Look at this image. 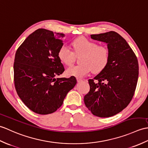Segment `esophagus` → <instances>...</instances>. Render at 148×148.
Instances as JSON below:
<instances>
[{"label":"esophagus","instance_id":"esophagus-1","mask_svg":"<svg viewBox=\"0 0 148 148\" xmlns=\"http://www.w3.org/2000/svg\"><path fill=\"white\" fill-rule=\"evenodd\" d=\"M77 82H78V83H80V82H81L82 81V80L81 78H77Z\"/></svg>","mask_w":148,"mask_h":148}]
</instances>
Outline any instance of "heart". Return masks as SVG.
<instances>
[{
  "instance_id": "heart-1",
  "label": "heart",
  "mask_w": 148,
  "mask_h": 148,
  "mask_svg": "<svg viewBox=\"0 0 148 148\" xmlns=\"http://www.w3.org/2000/svg\"><path fill=\"white\" fill-rule=\"evenodd\" d=\"M72 51L66 45L59 49L58 56L61 63L70 65L75 60V56L80 55L81 64L71 66L66 69L68 76L82 78L86 76L92 70L94 73H99L106 68L109 61V51L106 47L99 45L97 42L84 37H80L72 42Z\"/></svg>"
}]
</instances>
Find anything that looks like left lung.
<instances>
[{
  "label": "left lung",
  "instance_id": "8db88e82",
  "mask_svg": "<svg viewBox=\"0 0 148 148\" xmlns=\"http://www.w3.org/2000/svg\"><path fill=\"white\" fill-rule=\"evenodd\" d=\"M90 37L107 44L110 56L106 68L88 80L90 91L84 96V103L94 115L110 117L125 109L132 99L139 76L138 61L118 33L111 31Z\"/></svg>",
  "mask_w": 148,
  "mask_h": 148
}]
</instances>
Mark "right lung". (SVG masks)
<instances>
[{"label": "right lung", "mask_w": 148, "mask_h": 148, "mask_svg": "<svg viewBox=\"0 0 148 148\" xmlns=\"http://www.w3.org/2000/svg\"><path fill=\"white\" fill-rule=\"evenodd\" d=\"M64 34L43 28L29 35L16 52L14 80L17 94L29 110L54 113L77 84L75 77L57 78L64 68L58 56Z\"/></svg>", "instance_id": "1"}]
</instances>
